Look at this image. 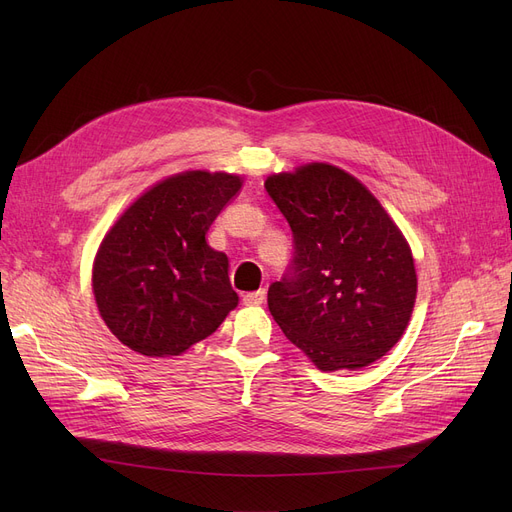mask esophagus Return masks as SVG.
Listing matches in <instances>:
<instances>
[{"label": "esophagus", "instance_id": "esophagus-1", "mask_svg": "<svg viewBox=\"0 0 512 512\" xmlns=\"http://www.w3.org/2000/svg\"><path fill=\"white\" fill-rule=\"evenodd\" d=\"M265 297H267V292H265V288H261L257 292L242 294V303H245V305H261V303H265Z\"/></svg>", "mask_w": 512, "mask_h": 512}]
</instances>
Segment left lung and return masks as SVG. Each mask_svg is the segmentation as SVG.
<instances>
[{"label":"left lung","instance_id":"1","mask_svg":"<svg viewBox=\"0 0 512 512\" xmlns=\"http://www.w3.org/2000/svg\"><path fill=\"white\" fill-rule=\"evenodd\" d=\"M265 191L292 230L288 270L267 290L286 338L321 371L384 357L411 319L417 274L380 201L330 164L274 174Z\"/></svg>","mask_w":512,"mask_h":512}]
</instances>
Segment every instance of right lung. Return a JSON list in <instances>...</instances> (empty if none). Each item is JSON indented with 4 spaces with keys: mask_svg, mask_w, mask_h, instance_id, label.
Segmentation results:
<instances>
[{
    "mask_svg": "<svg viewBox=\"0 0 512 512\" xmlns=\"http://www.w3.org/2000/svg\"><path fill=\"white\" fill-rule=\"evenodd\" d=\"M240 186L224 172L176 174L134 201L103 238L95 301L105 326L134 353L180 355L238 305L228 257L205 234Z\"/></svg>",
    "mask_w": 512,
    "mask_h": 512,
    "instance_id": "obj_1",
    "label": "right lung"
}]
</instances>
